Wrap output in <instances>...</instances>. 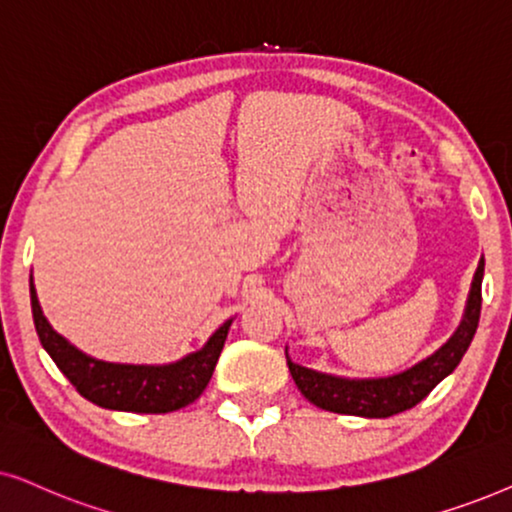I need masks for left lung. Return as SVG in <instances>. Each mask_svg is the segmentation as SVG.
<instances>
[{
  "instance_id": "left-lung-1",
  "label": "left lung",
  "mask_w": 512,
  "mask_h": 512,
  "mask_svg": "<svg viewBox=\"0 0 512 512\" xmlns=\"http://www.w3.org/2000/svg\"><path fill=\"white\" fill-rule=\"evenodd\" d=\"M482 276H485V260H480L473 283H470L461 325L447 339V344H442L433 356L421 360L410 370L379 379H344L292 363L285 353L297 388L320 410L351 414V417L386 419L419 405L447 374L454 372V367L461 363L463 353L473 342L482 309Z\"/></svg>"
}]
</instances>
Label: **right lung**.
Instances as JSON below:
<instances>
[{"instance_id":"add662e5","label":"right lung","mask_w":512,"mask_h":512,"mask_svg":"<svg viewBox=\"0 0 512 512\" xmlns=\"http://www.w3.org/2000/svg\"><path fill=\"white\" fill-rule=\"evenodd\" d=\"M32 318L39 342L58 365V370L72 381V386L105 410L166 414L194 403L208 386L220 358L229 325L222 323L201 351H194L177 363L168 365H121L86 356L63 335L53 330L39 306L37 290L30 283Z\"/></svg>"}]
</instances>
